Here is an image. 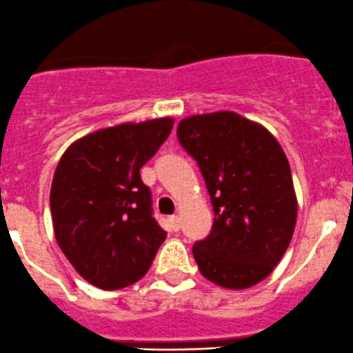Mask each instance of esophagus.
I'll return each instance as SVG.
<instances>
[{
  "mask_svg": "<svg viewBox=\"0 0 353 353\" xmlns=\"http://www.w3.org/2000/svg\"><path fill=\"white\" fill-rule=\"evenodd\" d=\"M168 223H170V226H172L173 232H178V230H180L181 221H180V218H178V216H170Z\"/></svg>",
  "mask_w": 353,
  "mask_h": 353,
  "instance_id": "34e87169",
  "label": "esophagus"
}]
</instances>
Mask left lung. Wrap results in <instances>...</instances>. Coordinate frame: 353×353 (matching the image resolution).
I'll list each match as a JSON object with an SVG mask.
<instances>
[{"label":"left lung","mask_w":353,"mask_h":353,"mask_svg":"<svg viewBox=\"0 0 353 353\" xmlns=\"http://www.w3.org/2000/svg\"><path fill=\"white\" fill-rule=\"evenodd\" d=\"M181 148L197 161L211 197V233L192 247L202 276L242 290L263 281L287 252L296 197L288 159L264 127L232 113L178 123Z\"/></svg>","instance_id":"8db88e82"}]
</instances>
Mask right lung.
I'll return each instance as SVG.
<instances>
[{
    "mask_svg": "<svg viewBox=\"0 0 353 353\" xmlns=\"http://www.w3.org/2000/svg\"><path fill=\"white\" fill-rule=\"evenodd\" d=\"M172 128V118L103 128L73 142L59 159L50 195L54 235L94 287L120 290L139 281L165 242L139 172Z\"/></svg>",
    "mask_w": 353,
    "mask_h": 353,
    "instance_id": "add662e5",
    "label": "right lung"
}]
</instances>
